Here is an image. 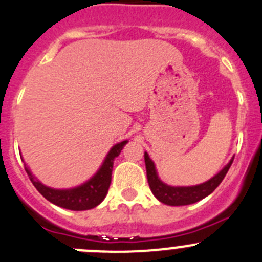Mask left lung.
Returning a JSON list of instances; mask_svg holds the SVG:
<instances>
[{
    "instance_id": "8db88e82",
    "label": "left lung",
    "mask_w": 262,
    "mask_h": 262,
    "mask_svg": "<svg viewBox=\"0 0 262 262\" xmlns=\"http://www.w3.org/2000/svg\"><path fill=\"white\" fill-rule=\"evenodd\" d=\"M144 158H145L146 178H148L149 188H150L151 193L154 194V196L159 202H162L164 204H168V206H186V204L195 203V202L210 195L220 185L221 181L224 180V178L228 173L234 159L231 158L230 162L224 167L217 175H215L212 179L206 181V183L194 186H171L164 184L158 178L154 162L149 158L146 151L144 153Z\"/></svg>"
}]
</instances>
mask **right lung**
<instances>
[{
  "instance_id": "1",
  "label": "right lung",
  "mask_w": 262,
  "mask_h": 262,
  "mask_svg": "<svg viewBox=\"0 0 262 262\" xmlns=\"http://www.w3.org/2000/svg\"><path fill=\"white\" fill-rule=\"evenodd\" d=\"M128 143L127 140L121 141V143L116 144L113 148L109 150L108 156L104 159L103 164L98 170V172L92 176L90 180L82 185L76 186L72 189H52L49 186L43 185L39 183L33 175H32L31 170L26 166V171L28 173L29 179H31L32 184L34 188L45 196L49 202L56 204L59 207L67 208V210L72 211H84L91 210V208L96 207L98 204L105 198L106 193H108L109 185L112 181V171H113V163L114 159L119 156L123 146ZM21 157V156H20Z\"/></svg>"
}]
</instances>
